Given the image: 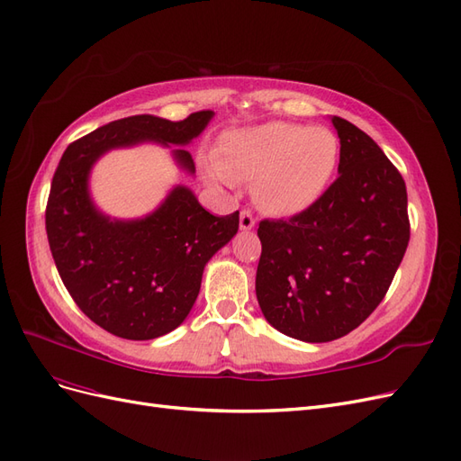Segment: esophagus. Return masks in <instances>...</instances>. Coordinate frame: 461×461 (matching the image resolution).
Here are the masks:
<instances>
[{"label":"esophagus","mask_w":461,"mask_h":461,"mask_svg":"<svg viewBox=\"0 0 461 461\" xmlns=\"http://www.w3.org/2000/svg\"><path fill=\"white\" fill-rule=\"evenodd\" d=\"M240 228L243 231H249L255 228V216L251 210H241V216H240Z\"/></svg>","instance_id":"1"}]
</instances>
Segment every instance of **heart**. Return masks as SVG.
I'll use <instances>...</instances> for the list:
<instances>
[{
    "label": "heart",
    "instance_id": "1",
    "mask_svg": "<svg viewBox=\"0 0 461 461\" xmlns=\"http://www.w3.org/2000/svg\"><path fill=\"white\" fill-rule=\"evenodd\" d=\"M339 162V140L326 127L268 122L231 129L216 147L208 179L231 187L253 181V196L265 212L289 218L305 212L330 187Z\"/></svg>",
    "mask_w": 461,
    "mask_h": 461
}]
</instances>
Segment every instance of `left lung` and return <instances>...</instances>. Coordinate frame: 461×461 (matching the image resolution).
Masks as SVG:
<instances>
[{
  "mask_svg": "<svg viewBox=\"0 0 461 461\" xmlns=\"http://www.w3.org/2000/svg\"><path fill=\"white\" fill-rule=\"evenodd\" d=\"M338 179L289 220H262L257 299L282 334L309 344L355 330L384 299L410 243L405 181L359 127L332 115Z\"/></svg>",
  "mask_w": 461,
  "mask_h": 461,
  "instance_id": "left-lung-1",
  "label": "left lung"
}]
</instances>
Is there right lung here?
<instances>
[{"label":"right lung","mask_w":461,"mask_h":461,"mask_svg":"<svg viewBox=\"0 0 461 461\" xmlns=\"http://www.w3.org/2000/svg\"><path fill=\"white\" fill-rule=\"evenodd\" d=\"M214 112H194L183 122L131 115L71 142L51 179L46 231L51 257L69 295L86 317L125 339H154L187 319L199 295L206 262L240 230V210L214 216L194 193L176 185L154 212L115 220L90 196V169L113 149L142 142L189 144ZM187 174L194 162L174 149Z\"/></svg>","instance_id":"right-lung-1"}]
</instances>
